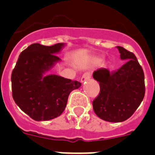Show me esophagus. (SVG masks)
Segmentation results:
<instances>
[{"label":"esophagus","mask_w":155,"mask_h":155,"mask_svg":"<svg viewBox=\"0 0 155 155\" xmlns=\"http://www.w3.org/2000/svg\"><path fill=\"white\" fill-rule=\"evenodd\" d=\"M90 77H91L90 74L88 72H86L82 75V77H81V80H80V81H81V83H84L85 81H87V80H90Z\"/></svg>","instance_id":"34e87169"}]
</instances>
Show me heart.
Listing matches in <instances>:
<instances>
[{
	"label": "heart",
	"mask_w": 155,
	"mask_h": 155,
	"mask_svg": "<svg viewBox=\"0 0 155 155\" xmlns=\"http://www.w3.org/2000/svg\"><path fill=\"white\" fill-rule=\"evenodd\" d=\"M102 62H103V59L102 58H96L93 61V63L95 65H100Z\"/></svg>",
	"instance_id": "obj_1"
}]
</instances>
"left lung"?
I'll list each match as a JSON object with an SVG mask.
<instances>
[{
  "label": "left lung",
  "mask_w": 155,
  "mask_h": 155,
  "mask_svg": "<svg viewBox=\"0 0 155 155\" xmlns=\"http://www.w3.org/2000/svg\"><path fill=\"white\" fill-rule=\"evenodd\" d=\"M117 49L120 59L126 61L124 64L113 72L100 68L93 74L100 84V93L93 101L94 112L100 119L111 123L127 120L145 96V76L137 59L121 46Z\"/></svg>",
  "instance_id": "obj_1"
}]
</instances>
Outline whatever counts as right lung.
<instances>
[{"mask_svg": "<svg viewBox=\"0 0 155 155\" xmlns=\"http://www.w3.org/2000/svg\"><path fill=\"white\" fill-rule=\"evenodd\" d=\"M66 46L32 44L20 54L11 75L13 98L22 111L35 121L57 118L64 111L69 94L81 84L46 73L61 59L57 54Z\"/></svg>", "mask_w": 155, "mask_h": 155, "instance_id": "obj_1", "label": "right lung"}]
</instances>
